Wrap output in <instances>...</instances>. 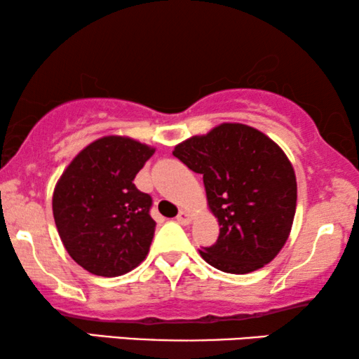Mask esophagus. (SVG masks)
<instances>
[{
    "instance_id": "34e87169",
    "label": "esophagus",
    "mask_w": 359,
    "mask_h": 359,
    "mask_svg": "<svg viewBox=\"0 0 359 359\" xmlns=\"http://www.w3.org/2000/svg\"><path fill=\"white\" fill-rule=\"evenodd\" d=\"M176 220H178L181 225H188V224H191V214L188 212V210H180Z\"/></svg>"
}]
</instances>
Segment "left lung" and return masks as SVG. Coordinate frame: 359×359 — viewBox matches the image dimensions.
Listing matches in <instances>:
<instances>
[{"mask_svg":"<svg viewBox=\"0 0 359 359\" xmlns=\"http://www.w3.org/2000/svg\"><path fill=\"white\" fill-rule=\"evenodd\" d=\"M173 155L203 175L217 242L201 257L224 273L247 274L273 262L291 233L296 173L276 142L255 127L224 122L175 147Z\"/></svg>","mask_w":359,"mask_h":359,"instance_id":"8db88e82","label":"left lung"}]
</instances>
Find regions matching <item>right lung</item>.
Returning a JSON list of instances; mask_svg holds the SVG:
<instances>
[{
  "mask_svg": "<svg viewBox=\"0 0 359 359\" xmlns=\"http://www.w3.org/2000/svg\"><path fill=\"white\" fill-rule=\"evenodd\" d=\"M155 154L130 137L106 135L85 147L53 189V219L68 255L96 276L132 271L155 233L151 198L134 178Z\"/></svg>",
  "mask_w": 359,
  "mask_h": 359,
  "instance_id": "right-lung-1",
  "label": "right lung"
}]
</instances>
